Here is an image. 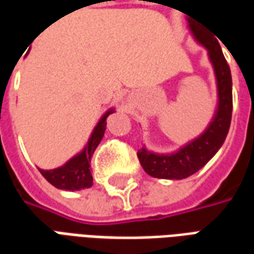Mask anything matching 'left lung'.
<instances>
[{"label": "left lung", "instance_id": "obj_1", "mask_svg": "<svg viewBox=\"0 0 254 254\" xmlns=\"http://www.w3.org/2000/svg\"><path fill=\"white\" fill-rule=\"evenodd\" d=\"M189 28L194 39L207 49L208 58L212 64L216 78L218 105L205 130L180 149L171 154H156L145 148V145L138 149L137 156L144 171L154 178L184 180L197 173L218 152L230 129L233 111V81L229 64L216 39L207 41L202 30L191 24H189Z\"/></svg>", "mask_w": 254, "mask_h": 254}]
</instances>
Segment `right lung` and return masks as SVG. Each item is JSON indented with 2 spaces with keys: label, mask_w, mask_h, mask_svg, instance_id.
<instances>
[{
  "label": "right lung",
  "mask_w": 254,
  "mask_h": 254,
  "mask_svg": "<svg viewBox=\"0 0 254 254\" xmlns=\"http://www.w3.org/2000/svg\"><path fill=\"white\" fill-rule=\"evenodd\" d=\"M114 109H109L103 116L100 117L98 124L95 125L94 130L89 136L88 141L78 154L67 160L66 163L52 170L39 169L41 174L53 187L63 190H81L92 187V174H91V158L95 149L99 145L102 138L105 136L107 117L114 113Z\"/></svg>",
  "instance_id": "add662e5"
}]
</instances>
